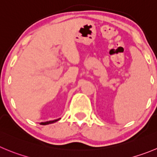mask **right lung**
Wrapping results in <instances>:
<instances>
[{"label": "right lung", "instance_id": "1", "mask_svg": "<svg viewBox=\"0 0 157 157\" xmlns=\"http://www.w3.org/2000/svg\"><path fill=\"white\" fill-rule=\"evenodd\" d=\"M58 120H59V119L53 120V121H45V122H41L40 124H41V125H48V124H51V123L56 122V121H57Z\"/></svg>", "mask_w": 157, "mask_h": 157}]
</instances>
